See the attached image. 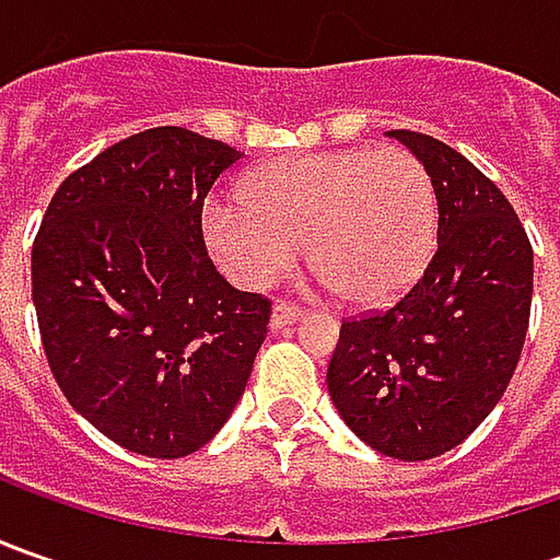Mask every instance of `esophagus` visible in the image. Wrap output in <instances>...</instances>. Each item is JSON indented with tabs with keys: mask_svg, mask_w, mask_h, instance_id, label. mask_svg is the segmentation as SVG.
<instances>
[{
	"mask_svg": "<svg viewBox=\"0 0 560 560\" xmlns=\"http://www.w3.org/2000/svg\"><path fill=\"white\" fill-rule=\"evenodd\" d=\"M299 314H302V308H299L295 302H277V305H273V314H270V324H273V327H287V324H292Z\"/></svg>",
	"mask_w": 560,
	"mask_h": 560,
	"instance_id": "34e87169",
	"label": "esophagus"
}]
</instances>
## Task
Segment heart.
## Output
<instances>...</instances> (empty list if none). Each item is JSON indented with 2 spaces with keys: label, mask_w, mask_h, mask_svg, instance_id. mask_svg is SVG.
<instances>
[{
  "label": "heart",
  "mask_w": 560,
  "mask_h": 560,
  "mask_svg": "<svg viewBox=\"0 0 560 560\" xmlns=\"http://www.w3.org/2000/svg\"><path fill=\"white\" fill-rule=\"evenodd\" d=\"M205 240L236 280L268 287L308 243L312 268L342 299L380 305L427 268L440 202L430 171L405 149L292 155L248 177L243 196H214Z\"/></svg>",
  "instance_id": "heart-1"
}]
</instances>
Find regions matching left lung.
Returning a JSON list of instances; mask_svg holds the SVG:
<instances>
[{
  "instance_id": "obj_1",
  "label": "left lung",
  "mask_w": 560,
  "mask_h": 560,
  "mask_svg": "<svg viewBox=\"0 0 560 560\" xmlns=\"http://www.w3.org/2000/svg\"><path fill=\"white\" fill-rule=\"evenodd\" d=\"M393 137L433 177L436 248L398 302L342 320L327 389L371 448L427 462L505 396L527 339L533 246L505 192L462 152L415 130Z\"/></svg>"
}]
</instances>
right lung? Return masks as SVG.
<instances>
[{
    "label": "right lung",
    "instance_id": "right-lung-1",
    "mask_svg": "<svg viewBox=\"0 0 560 560\" xmlns=\"http://www.w3.org/2000/svg\"><path fill=\"white\" fill-rule=\"evenodd\" d=\"M236 162L186 127L133 133L58 186L33 240L55 383L145 458L192 455L224 427L268 334V295L233 290L205 248V196Z\"/></svg>",
    "mask_w": 560,
    "mask_h": 560
}]
</instances>
